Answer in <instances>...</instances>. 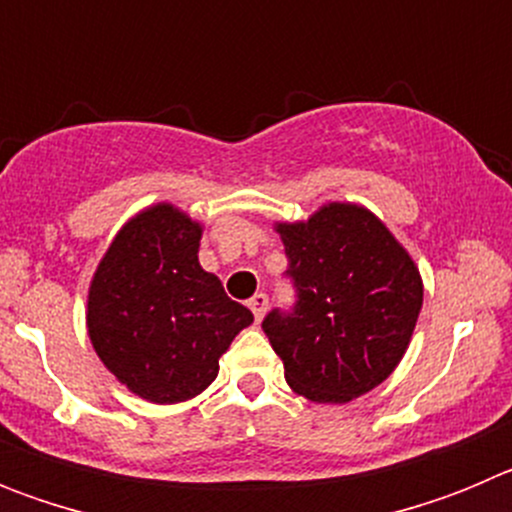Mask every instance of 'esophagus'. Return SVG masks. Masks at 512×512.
Listing matches in <instances>:
<instances>
[{
  "instance_id": "34e87169",
  "label": "esophagus",
  "mask_w": 512,
  "mask_h": 512,
  "mask_svg": "<svg viewBox=\"0 0 512 512\" xmlns=\"http://www.w3.org/2000/svg\"><path fill=\"white\" fill-rule=\"evenodd\" d=\"M248 307H251L253 318H256V323H259V320L266 315V307H269V297H266L264 292H256V295L248 300Z\"/></svg>"
}]
</instances>
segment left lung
<instances>
[{"label": "left lung", "mask_w": 512, "mask_h": 512, "mask_svg": "<svg viewBox=\"0 0 512 512\" xmlns=\"http://www.w3.org/2000/svg\"><path fill=\"white\" fill-rule=\"evenodd\" d=\"M292 315L269 312L264 333L292 392L346 405L397 369L423 307V277L392 230L356 202H325L307 220H277Z\"/></svg>", "instance_id": "obj_1"}]
</instances>
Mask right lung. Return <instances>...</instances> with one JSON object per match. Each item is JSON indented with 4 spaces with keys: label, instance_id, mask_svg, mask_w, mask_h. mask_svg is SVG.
Listing matches in <instances>:
<instances>
[{
    "label": "right lung",
    "instance_id": "1",
    "mask_svg": "<svg viewBox=\"0 0 512 512\" xmlns=\"http://www.w3.org/2000/svg\"><path fill=\"white\" fill-rule=\"evenodd\" d=\"M202 223L171 202L135 212L99 259L87 333L107 372L153 405L187 402L220 372V356L253 323L200 266Z\"/></svg>",
    "mask_w": 512,
    "mask_h": 512
}]
</instances>
